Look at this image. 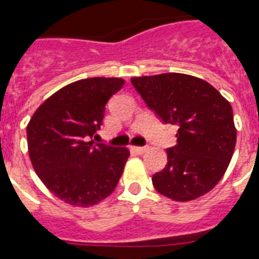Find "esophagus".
Here are the masks:
<instances>
[{"label": "esophagus", "instance_id": "34e87169", "mask_svg": "<svg viewBox=\"0 0 259 259\" xmlns=\"http://www.w3.org/2000/svg\"><path fill=\"white\" fill-rule=\"evenodd\" d=\"M133 150H134V152H136V153H138V154H144L146 152V150H148V148H146V146H134Z\"/></svg>", "mask_w": 259, "mask_h": 259}]
</instances>
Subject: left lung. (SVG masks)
Segmentation results:
<instances>
[{"label":"left lung","mask_w":259,"mask_h":259,"mask_svg":"<svg viewBox=\"0 0 259 259\" xmlns=\"http://www.w3.org/2000/svg\"><path fill=\"white\" fill-rule=\"evenodd\" d=\"M134 89L164 123L179 126L168 164L154 173L157 192L176 201L195 200L219 183L237 142L230 102L209 83L185 74L132 78Z\"/></svg>","instance_id":"8db88e82"}]
</instances>
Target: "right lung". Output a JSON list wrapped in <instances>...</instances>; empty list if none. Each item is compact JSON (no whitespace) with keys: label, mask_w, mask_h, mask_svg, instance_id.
Wrapping results in <instances>:
<instances>
[{"label":"right lung","mask_w":259,"mask_h":259,"mask_svg":"<svg viewBox=\"0 0 259 259\" xmlns=\"http://www.w3.org/2000/svg\"><path fill=\"white\" fill-rule=\"evenodd\" d=\"M125 84L121 78L70 83L40 105L26 126L34 170L60 200L90 207L109 196L121 179L127 148L94 142L105 106Z\"/></svg>","instance_id":"obj_1"}]
</instances>
